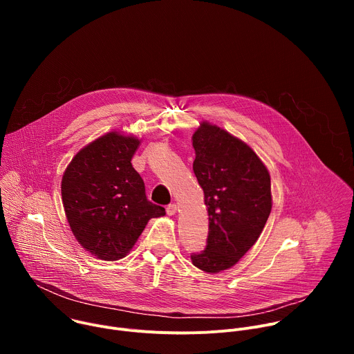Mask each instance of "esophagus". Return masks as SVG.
I'll return each instance as SVG.
<instances>
[{"instance_id":"1","label":"esophagus","mask_w":354,"mask_h":354,"mask_svg":"<svg viewBox=\"0 0 354 354\" xmlns=\"http://www.w3.org/2000/svg\"><path fill=\"white\" fill-rule=\"evenodd\" d=\"M165 210H167V214H168V216H174V214H176L178 207H176V205H168Z\"/></svg>"}]
</instances>
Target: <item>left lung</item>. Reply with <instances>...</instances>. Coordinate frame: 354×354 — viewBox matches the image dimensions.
<instances>
[{"label": "left lung", "mask_w": 354, "mask_h": 354, "mask_svg": "<svg viewBox=\"0 0 354 354\" xmlns=\"http://www.w3.org/2000/svg\"><path fill=\"white\" fill-rule=\"evenodd\" d=\"M192 140L193 172L209 213L207 245L192 263L218 273L258 241L272 210L270 175L254 149L217 126L203 122Z\"/></svg>", "instance_id": "1"}]
</instances>
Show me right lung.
Here are the masks:
<instances>
[{"label": "right lung", "instance_id": "1", "mask_svg": "<svg viewBox=\"0 0 354 354\" xmlns=\"http://www.w3.org/2000/svg\"><path fill=\"white\" fill-rule=\"evenodd\" d=\"M140 144L111 131L73 158L62 180L64 212L77 241L97 259L119 261L131 250L149 218L165 209L147 198L131 158Z\"/></svg>", "mask_w": 354, "mask_h": 354}]
</instances>
